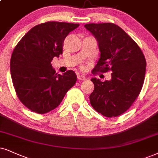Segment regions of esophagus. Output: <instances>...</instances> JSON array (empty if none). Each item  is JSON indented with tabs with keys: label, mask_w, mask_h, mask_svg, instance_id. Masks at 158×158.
<instances>
[{
	"label": "esophagus",
	"mask_w": 158,
	"mask_h": 158,
	"mask_svg": "<svg viewBox=\"0 0 158 158\" xmlns=\"http://www.w3.org/2000/svg\"><path fill=\"white\" fill-rule=\"evenodd\" d=\"M77 79H79V80H81V81H85V80H87V78L86 77V76H85V75H78Z\"/></svg>",
	"instance_id": "esophagus-1"
}]
</instances>
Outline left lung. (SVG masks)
Masks as SVG:
<instances>
[{"label":"left lung","mask_w":158,"mask_h":158,"mask_svg":"<svg viewBox=\"0 0 158 158\" xmlns=\"http://www.w3.org/2000/svg\"><path fill=\"white\" fill-rule=\"evenodd\" d=\"M85 27L96 39L101 52L93 71L112 72L110 80L92 78L95 88L89 95L90 103L105 117H117L140 93L147 66L144 55L132 38L115 24L90 23Z\"/></svg>","instance_id":"left-lung-1"}]
</instances>
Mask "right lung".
<instances>
[{
    "label": "right lung",
    "instance_id": "1",
    "mask_svg": "<svg viewBox=\"0 0 158 158\" xmlns=\"http://www.w3.org/2000/svg\"><path fill=\"white\" fill-rule=\"evenodd\" d=\"M79 26L60 22L40 24L15 47L10 61L11 79L18 98L30 110L38 114L53 110L75 85L74 71L58 74L51 62L63 53L65 37Z\"/></svg>",
    "mask_w": 158,
    "mask_h": 158
}]
</instances>
